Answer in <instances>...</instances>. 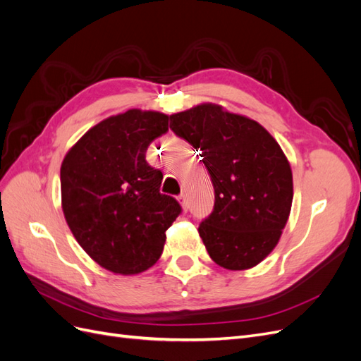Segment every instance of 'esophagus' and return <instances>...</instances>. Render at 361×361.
Listing matches in <instances>:
<instances>
[{"mask_svg":"<svg viewBox=\"0 0 361 361\" xmlns=\"http://www.w3.org/2000/svg\"><path fill=\"white\" fill-rule=\"evenodd\" d=\"M179 202H180V204H182V209H183L185 212H187V211H188V207H190V202H188L187 194L182 192V194L179 195Z\"/></svg>","mask_w":361,"mask_h":361,"instance_id":"34e87169","label":"esophagus"}]
</instances>
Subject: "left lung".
<instances>
[{
  "instance_id": "1",
  "label": "left lung",
  "mask_w": 361,
  "mask_h": 361,
  "mask_svg": "<svg viewBox=\"0 0 361 361\" xmlns=\"http://www.w3.org/2000/svg\"><path fill=\"white\" fill-rule=\"evenodd\" d=\"M170 129L200 152L215 203L199 233L226 269L253 268L281 236L290 214L292 170L277 141L255 120L202 104L170 116Z\"/></svg>"
}]
</instances>
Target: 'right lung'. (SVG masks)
I'll return each mask as SVG.
<instances>
[{"mask_svg": "<svg viewBox=\"0 0 361 361\" xmlns=\"http://www.w3.org/2000/svg\"><path fill=\"white\" fill-rule=\"evenodd\" d=\"M167 130L169 116L129 110L87 130L63 159L64 218L85 253L114 274L157 264L166 231L182 212L159 192L162 171L146 161L152 141Z\"/></svg>", "mask_w": 361, "mask_h": 361, "instance_id": "add662e5", "label": "right lung"}]
</instances>
